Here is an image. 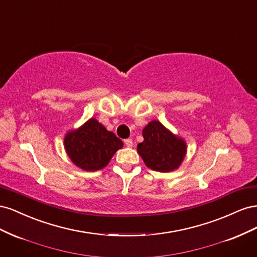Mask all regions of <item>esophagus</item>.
I'll return each instance as SVG.
<instances>
[{"mask_svg":"<svg viewBox=\"0 0 257 257\" xmlns=\"http://www.w3.org/2000/svg\"><path fill=\"white\" fill-rule=\"evenodd\" d=\"M124 144H125V146L127 147V148H131V147H133V141H132V139H125V141H124Z\"/></svg>","mask_w":257,"mask_h":257,"instance_id":"esophagus-1","label":"esophagus"}]
</instances>
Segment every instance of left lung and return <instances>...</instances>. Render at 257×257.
Instances as JSON below:
<instances>
[{
  "label": "left lung",
  "mask_w": 257,
  "mask_h": 257,
  "mask_svg": "<svg viewBox=\"0 0 257 257\" xmlns=\"http://www.w3.org/2000/svg\"><path fill=\"white\" fill-rule=\"evenodd\" d=\"M144 142L137 145V152L147 167L155 172L169 173L177 169L186 153V144L159 121H151L143 130Z\"/></svg>",
  "instance_id": "1"
}]
</instances>
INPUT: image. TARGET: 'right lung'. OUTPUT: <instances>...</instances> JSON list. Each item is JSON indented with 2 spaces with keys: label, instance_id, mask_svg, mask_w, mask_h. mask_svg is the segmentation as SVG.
Instances as JSON below:
<instances>
[{
  "label": "right lung",
  "instance_id": "obj_1",
  "mask_svg": "<svg viewBox=\"0 0 257 257\" xmlns=\"http://www.w3.org/2000/svg\"><path fill=\"white\" fill-rule=\"evenodd\" d=\"M122 146L121 139L94 118L88 120L78 130L68 132L64 138L69 159L76 166L87 172L104 168Z\"/></svg>",
  "mask_w": 257,
  "mask_h": 257
}]
</instances>
